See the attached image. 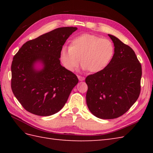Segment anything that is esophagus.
I'll list each match as a JSON object with an SVG mask.
<instances>
[{
  "label": "esophagus",
  "mask_w": 153,
  "mask_h": 153,
  "mask_svg": "<svg viewBox=\"0 0 153 153\" xmlns=\"http://www.w3.org/2000/svg\"><path fill=\"white\" fill-rule=\"evenodd\" d=\"M77 77H78V79L79 81H83L84 79H85V77H83V76H77Z\"/></svg>",
  "instance_id": "34e87169"
}]
</instances>
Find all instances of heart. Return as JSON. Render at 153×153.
Wrapping results in <instances>:
<instances>
[{
    "label": "heart",
    "mask_w": 153,
    "mask_h": 153,
    "mask_svg": "<svg viewBox=\"0 0 153 153\" xmlns=\"http://www.w3.org/2000/svg\"><path fill=\"white\" fill-rule=\"evenodd\" d=\"M114 53V45L110 40L84 33L74 38L70 47L62 48L59 57L62 64L68 70H75L82 62L83 70L98 73L108 66Z\"/></svg>",
    "instance_id": "b5f03b06"
}]
</instances>
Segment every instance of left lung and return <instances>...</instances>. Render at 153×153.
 I'll list each match as a JSON object with an SVG mask.
<instances>
[{
  "label": "left lung",
  "instance_id": "obj_1",
  "mask_svg": "<svg viewBox=\"0 0 153 153\" xmlns=\"http://www.w3.org/2000/svg\"><path fill=\"white\" fill-rule=\"evenodd\" d=\"M108 36L115 47L112 61L105 70L85 79L87 105L100 119L123 115L136 102L141 91V65L135 52L114 35Z\"/></svg>",
  "mask_w": 153,
  "mask_h": 153
}]
</instances>
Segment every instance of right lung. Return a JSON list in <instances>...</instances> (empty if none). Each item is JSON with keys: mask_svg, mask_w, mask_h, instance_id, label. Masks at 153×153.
I'll return each mask as SVG.
<instances>
[{"mask_svg": "<svg viewBox=\"0 0 153 153\" xmlns=\"http://www.w3.org/2000/svg\"><path fill=\"white\" fill-rule=\"evenodd\" d=\"M76 27H59L22 45L13 58L11 87L22 106L33 114L51 116L67 102L77 76L60 64L59 54Z\"/></svg>", "mask_w": 153, "mask_h": 153, "instance_id": "1", "label": "right lung"}]
</instances>
